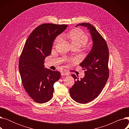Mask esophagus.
<instances>
[{
    "instance_id": "obj_1",
    "label": "esophagus",
    "mask_w": 129,
    "mask_h": 129,
    "mask_svg": "<svg viewBox=\"0 0 129 129\" xmlns=\"http://www.w3.org/2000/svg\"><path fill=\"white\" fill-rule=\"evenodd\" d=\"M69 74L70 73L69 72H66V71H63L61 72V75L62 76H68L69 75Z\"/></svg>"
}]
</instances>
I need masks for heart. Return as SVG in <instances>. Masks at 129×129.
<instances>
[{"mask_svg":"<svg viewBox=\"0 0 129 129\" xmlns=\"http://www.w3.org/2000/svg\"><path fill=\"white\" fill-rule=\"evenodd\" d=\"M69 37L73 46H79L80 47L83 46L88 41V36L87 34L80 29H74L71 31L69 35ZM60 38V36H58L55 40V42H58Z\"/></svg>","mask_w":129,"mask_h":129,"instance_id":"1","label":"heart"}]
</instances>
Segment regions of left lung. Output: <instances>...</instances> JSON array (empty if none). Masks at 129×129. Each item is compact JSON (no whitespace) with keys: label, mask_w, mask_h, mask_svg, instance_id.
I'll return each instance as SVG.
<instances>
[{"label":"left lung","mask_w":129,"mask_h":129,"mask_svg":"<svg viewBox=\"0 0 129 129\" xmlns=\"http://www.w3.org/2000/svg\"><path fill=\"white\" fill-rule=\"evenodd\" d=\"M78 25L86 27L90 31L93 44L92 49L83 62L80 64L85 70V76L76 79L70 89L72 98L80 104L89 103L97 98L105 87L109 77V50L107 43L96 29L90 23H82Z\"/></svg>","instance_id":"8db88e82"}]
</instances>
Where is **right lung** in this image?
Instances as JSON below:
<instances>
[{"label":"right lung","mask_w":129,"mask_h":129,"mask_svg":"<svg viewBox=\"0 0 129 129\" xmlns=\"http://www.w3.org/2000/svg\"><path fill=\"white\" fill-rule=\"evenodd\" d=\"M66 24L44 23L27 39L19 62L23 86L29 96L39 104L50 100L53 85L60 77L59 72L44 67V59L51 53L53 42L67 27Z\"/></svg>","instance_id":"1"}]
</instances>
